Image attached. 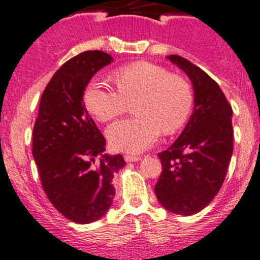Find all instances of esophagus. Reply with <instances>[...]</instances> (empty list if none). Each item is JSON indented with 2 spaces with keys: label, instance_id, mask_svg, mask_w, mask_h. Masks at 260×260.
I'll use <instances>...</instances> for the list:
<instances>
[{
  "label": "esophagus",
  "instance_id": "1",
  "mask_svg": "<svg viewBox=\"0 0 260 260\" xmlns=\"http://www.w3.org/2000/svg\"><path fill=\"white\" fill-rule=\"evenodd\" d=\"M124 160L128 163H132V161H140L141 156H136V155H124Z\"/></svg>",
  "mask_w": 260,
  "mask_h": 260
}]
</instances>
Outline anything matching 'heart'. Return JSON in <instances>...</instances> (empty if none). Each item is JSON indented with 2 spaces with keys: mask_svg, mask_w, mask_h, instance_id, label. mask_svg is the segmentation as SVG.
<instances>
[{
  "mask_svg": "<svg viewBox=\"0 0 260 260\" xmlns=\"http://www.w3.org/2000/svg\"><path fill=\"white\" fill-rule=\"evenodd\" d=\"M118 89L99 79L89 82L84 104L100 122H109L135 101L137 118L123 119L106 129L113 149L141 152L157 141L161 131L167 135L185 125L192 109V91L187 82L163 67L147 61L132 62L113 74Z\"/></svg>",
  "mask_w": 260,
  "mask_h": 260,
  "instance_id": "b5f03b06",
  "label": "heart"
}]
</instances>
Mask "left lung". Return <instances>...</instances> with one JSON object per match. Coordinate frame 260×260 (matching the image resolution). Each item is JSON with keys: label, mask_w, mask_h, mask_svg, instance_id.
Segmentation results:
<instances>
[{"label": "left lung", "mask_w": 260, "mask_h": 260, "mask_svg": "<svg viewBox=\"0 0 260 260\" xmlns=\"http://www.w3.org/2000/svg\"><path fill=\"white\" fill-rule=\"evenodd\" d=\"M186 73L193 88V111L171 147L157 154L163 171L155 195L168 212L192 215L215 198L234 151L232 108L217 82L178 55L167 56Z\"/></svg>", "instance_id": "1"}]
</instances>
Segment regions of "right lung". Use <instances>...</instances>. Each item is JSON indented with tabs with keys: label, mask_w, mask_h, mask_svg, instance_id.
Listing matches in <instances>:
<instances>
[{
	"label": "right lung",
	"mask_w": 260,
	"mask_h": 260,
	"mask_svg": "<svg viewBox=\"0 0 260 260\" xmlns=\"http://www.w3.org/2000/svg\"><path fill=\"white\" fill-rule=\"evenodd\" d=\"M104 51H86L57 70L41 97L31 154L48 200L79 224L99 220L113 204L120 154H105V138L89 116L83 93L92 77L113 62ZM96 156L101 161L94 164Z\"/></svg>",
	"instance_id": "add662e5"
}]
</instances>
